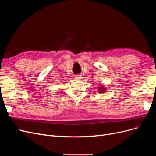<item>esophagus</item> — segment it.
I'll use <instances>...</instances> for the list:
<instances>
[{"label":"esophagus","mask_w":156,"mask_h":156,"mask_svg":"<svg viewBox=\"0 0 156 156\" xmlns=\"http://www.w3.org/2000/svg\"><path fill=\"white\" fill-rule=\"evenodd\" d=\"M80 75H75V79H80Z\"/></svg>","instance_id":"1"}]
</instances>
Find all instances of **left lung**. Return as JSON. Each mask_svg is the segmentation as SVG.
<instances>
[{
    "instance_id": "obj_1",
    "label": "left lung",
    "mask_w": 156,
    "mask_h": 156,
    "mask_svg": "<svg viewBox=\"0 0 156 156\" xmlns=\"http://www.w3.org/2000/svg\"><path fill=\"white\" fill-rule=\"evenodd\" d=\"M102 87H101V88L100 87V88H99V90H100V93L104 92V90H105V88H103Z\"/></svg>"
}]
</instances>
